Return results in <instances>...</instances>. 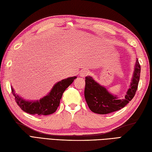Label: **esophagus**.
<instances>
[{
  "label": "esophagus",
  "instance_id": "obj_1",
  "mask_svg": "<svg viewBox=\"0 0 152 152\" xmlns=\"http://www.w3.org/2000/svg\"><path fill=\"white\" fill-rule=\"evenodd\" d=\"M89 74V72L87 70H83L82 71H80V76L82 77V78H84L85 76H86L88 74Z\"/></svg>",
  "mask_w": 152,
  "mask_h": 152
}]
</instances>
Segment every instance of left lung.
I'll list each match as a JSON object with an SVG mask.
<instances>
[{
  "mask_svg": "<svg viewBox=\"0 0 152 152\" xmlns=\"http://www.w3.org/2000/svg\"><path fill=\"white\" fill-rule=\"evenodd\" d=\"M130 86L124 99H119L110 93L105 87L99 84L91 76L86 77L84 95L87 104L92 112L107 114L124 108L131 101L136 93L140 75V65L137 59Z\"/></svg>",
  "mask_w": 152,
  "mask_h": 152,
  "instance_id": "obj_1",
  "label": "left lung"
}]
</instances>
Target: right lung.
Masks as SVG:
<instances>
[{"label":"right lung","instance_id":"add662e5","mask_svg":"<svg viewBox=\"0 0 152 152\" xmlns=\"http://www.w3.org/2000/svg\"><path fill=\"white\" fill-rule=\"evenodd\" d=\"M76 78V76L69 77L58 82L53 86L48 95L36 101H27L23 99L20 96L15 94L12 86H11L12 92L15 96V102L22 110L32 115H50L57 110L63 93Z\"/></svg>","mask_w":152,"mask_h":152}]
</instances>
